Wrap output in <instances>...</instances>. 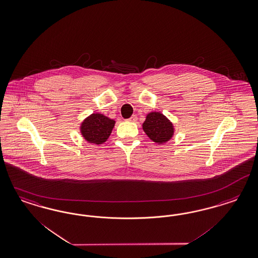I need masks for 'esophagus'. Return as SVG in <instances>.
<instances>
[{"label":"esophagus","mask_w":258,"mask_h":258,"mask_svg":"<svg viewBox=\"0 0 258 258\" xmlns=\"http://www.w3.org/2000/svg\"><path fill=\"white\" fill-rule=\"evenodd\" d=\"M127 120H128V121H132V122H136V121L138 120V117H137V115H133L130 118H128Z\"/></svg>","instance_id":"esophagus-1"}]
</instances>
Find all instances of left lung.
<instances>
[{
	"label": "left lung",
	"mask_w": 258,
	"mask_h": 258,
	"mask_svg": "<svg viewBox=\"0 0 258 258\" xmlns=\"http://www.w3.org/2000/svg\"><path fill=\"white\" fill-rule=\"evenodd\" d=\"M143 129L149 139L157 143L168 142L174 134V127L170 120L158 112H152L146 115Z\"/></svg>",
	"instance_id": "8db88e82"
}]
</instances>
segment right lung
<instances>
[{"label":"right lung","instance_id":"1","mask_svg":"<svg viewBox=\"0 0 258 258\" xmlns=\"http://www.w3.org/2000/svg\"><path fill=\"white\" fill-rule=\"evenodd\" d=\"M115 121L101 114H92L80 126L81 134L87 142L96 144L105 143L115 126Z\"/></svg>","mask_w":258,"mask_h":258}]
</instances>
